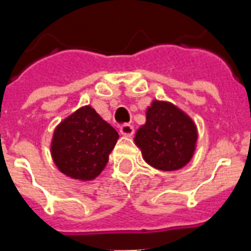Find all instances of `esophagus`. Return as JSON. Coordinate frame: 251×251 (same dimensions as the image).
<instances>
[{"instance_id": "1", "label": "esophagus", "mask_w": 251, "mask_h": 251, "mask_svg": "<svg viewBox=\"0 0 251 251\" xmlns=\"http://www.w3.org/2000/svg\"><path fill=\"white\" fill-rule=\"evenodd\" d=\"M120 132H121L122 135L131 136L134 134V127L129 125V124H124V125L120 126Z\"/></svg>"}]
</instances>
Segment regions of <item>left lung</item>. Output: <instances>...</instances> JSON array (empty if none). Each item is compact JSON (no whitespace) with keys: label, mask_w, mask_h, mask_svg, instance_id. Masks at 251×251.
<instances>
[{"label":"left lung","mask_w":251,"mask_h":251,"mask_svg":"<svg viewBox=\"0 0 251 251\" xmlns=\"http://www.w3.org/2000/svg\"><path fill=\"white\" fill-rule=\"evenodd\" d=\"M197 130L179 108L154 100L147 109L146 125L140 126L135 143L144 160L153 168L173 172L189 162L195 152Z\"/></svg>","instance_id":"obj_1"}]
</instances>
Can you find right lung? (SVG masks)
<instances>
[{
    "mask_svg": "<svg viewBox=\"0 0 251 251\" xmlns=\"http://www.w3.org/2000/svg\"><path fill=\"white\" fill-rule=\"evenodd\" d=\"M119 134L95 109L86 105L67 117L55 129L51 154L63 174L91 180L108 162Z\"/></svg>",
    "mask_w": 251,
    "mask_h": 251,
    "instance_id": "right-lung-1",
    "label": "right lung"
}]
</instances>
